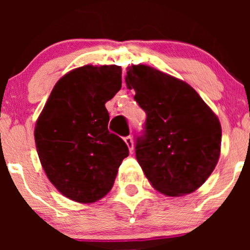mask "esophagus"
Masks as SVG:
<instances>
[{
	"mask_svg": "<svg viewBox=\"0 0 250 250\" xmlns=\"http://www.w3.org/2000/svg\"><path fill=\"white\" fill-rule=\"evenodd\" d=\"M125 143L127 144L128 148H129V151H130V152H132L133 148H134V144H133L132 137H130V135H128V137H125Z\"/></svg>",
	"mask_w": 250,
	"mask_h": 250,
	"instance_id": "34e87169",
	"label": "esophagus"
}]
</instances>
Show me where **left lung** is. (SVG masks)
I'll list each match as a JSON object with an SVG mask.
<instances>
[{
  "mask_svg": "<svg viewBox=\"0 0 250 250\" xmlns=\"http://www.w3.org/2000/svg\"><path fill=\"white\" fill-rule=\"evenodd\" d=\"M125 83L146 113L135 157L151 185L167 196L197 190L220 156L215 113L188 83L147 65L129 67Z\"/></svg>",
  "mask_w": 250,
  "mask_h": 250,
  "instance_id": "8db88e82",
  "label": "left lung"
}]
</instances>
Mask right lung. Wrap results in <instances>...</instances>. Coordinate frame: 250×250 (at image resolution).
Wrapping results in <instances>:
<instances>
[{
  "instance_id": "1",
  "label": "right lung",
  "mask_w": 250,
  "mask_h": 250,
  "mask_svg": "<svg viewBox=\"0 0 250 250\" xmlns=\"http://www.w3.org/2000/svg\"><path fill=\"white\" fill-rule=\"evenodd\" d=\"M122 85V70L104 65L72 70L53 88L35 127L40 161L65 196L92 203L111 190L127 144L107 129L105 103Z\"/></svg>"
}]
</instances>
